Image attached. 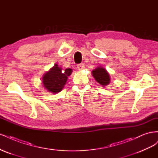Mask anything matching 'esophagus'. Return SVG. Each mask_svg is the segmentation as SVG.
<instances>
[{
  "label": "esophagus",
  "instance_id": "esophagus-1",
  "mask_svg": "<svg viewBox=\"0 0 158 158\" xmlns=\"http://www.w3.org/2000/svg\"><path fill=\"white\" fill-rule=\"evenodd\" d=\"M77 68L79 70H82L83 69L85 68V65L83 64H79L77 65Z\"/></svg>",
  "mask_w": 158,
  "mask_h": 158
}]
</instances>
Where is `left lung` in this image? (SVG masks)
I'll list each match as a JSON object with an SVG mask.
<instances>
[{"label": "left lung", "instance_id": "obj_1", "mask_svg": "<svg viewBox=\"0 0 158 158\" xmlns=\"http://www.w3.org/2000/svg\"><path fill=\"white\" fill-rule=\"evenodd\" d=\"M93 76L97 82L102 86H106L110 83V75L107 71L102 67H98L93 70Z\"/></svg>", "mask_w": 158, "mask_h": 158}]
</instances>
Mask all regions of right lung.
<instances>
[{"mask_svg": "<svg viewBox=\"0 0 158 158\" xmlns=\"http://www.w3.org/2000/svg\"><path fill=\"white\" fill-rule=\"evenodd\" d=\"M72 73V69L68 68L65 70L55 64L49 72L43 77V83L45 89L52 93H58L62 90L67 81L68 77Z\"/></svg>", "mask_w": 158, "mask_h": 158, "instance_id": "obj_1", "label": "right lung"}]
</instances>
